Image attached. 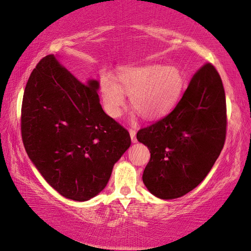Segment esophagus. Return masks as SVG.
I'll return each instance as SVG.
<instances>
[{"label":"esophagus","mask_w":251,"mask_h":251,"mask_svg":"<svg viewBox=\"0 0 251 251\" xmlns=\"http://www.w3.org/2000/svg\"><path fill=\"white\" fill-rule=\"evenodd\" d=\"M128 132H130L132 142H134V143L137 142V138H136V131L134 130V128H128Z\"/></svg>","instance_id":"obj_1"}]
</instances>
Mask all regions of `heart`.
I'll return each mask as SVG.
<instances>
[{
	"label": "heart",
	"mask_w": 251,
	"mask_h": 251,
	"mask_svg": "<svg viewBox=\"0 0 251 251\" xmlns=\"http://www.w3.org/2000/svg\"><path fill=\"white\" fill-rule=\"evenodd\" d=\"M183 86V75L177 68L148 65L121 70L114 82L104 78L101 92L105 110L112 117L119 116L126 101L125 93L140 116L156 119L175 107Z\"/></svg>",
	"instance_id": "b5f03b06"
}]
</instances>
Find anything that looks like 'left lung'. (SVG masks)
<instances>
[{
    "label": "left lung",
    "mask_w": 251,
    "mask_h": 251,
    "mask_svg": "<svg viewBox=\"0 0 251 251\" xmlns=\"http://www.w3.org/2000/svg\"><path fill=\"white\" fill-rule=\"evenodd\" d=\"M222 79L210 63L197 71L175 109L137 133L151 158L142 180L160 199H176L198 186L215 164L226 138Z\"/></svg>",
    "instance_id": "obj_1"
}]
</instances>
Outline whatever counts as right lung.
<instances>
[{"label":"right lung","mask_w":251,"mask_h":251,"mask_svg":"<svg viewBox=\"0 0 251 251\" xmlns=\"http://www.w3.org/2000/svg\"><path fill=\"white\" fill-rule=\"evenodd\" d=\"M98 87L97 80L79 81L50 54L31 72L23 96L27 154L45 180L74 201L100 194L131 146L128 132L103 112Z\"/></svg>","instance_id":"1"}]
</instances>
